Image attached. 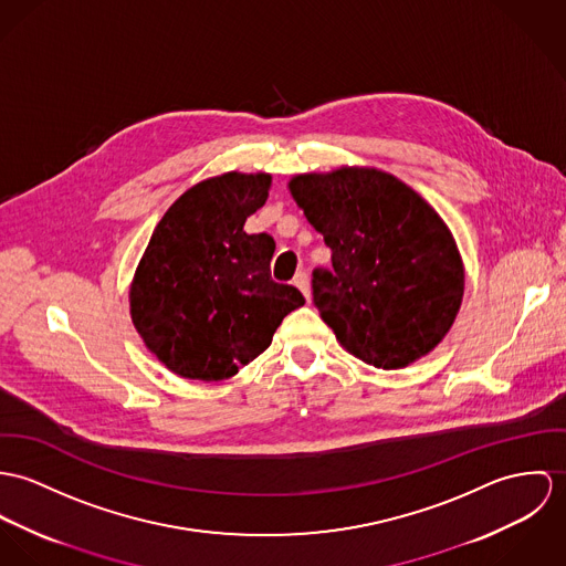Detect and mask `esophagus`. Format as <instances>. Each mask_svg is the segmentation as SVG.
<instances>
[{"label":"esophagus","instance_id":"1","mask_svg":"<svg viewBox=\"0 0 566 566\" xmlns=\"http://www.w3.org/2000/svg\"><path fill=\"white\" fill-rule=\"evenodd\" d=\"M293 284H295V286L302 291V295H304L306 300H311V282H308V275H306L304 271H300V273L295 275Z\"/></svg>","mask_w":566,"mask_h":566}]
</instances>
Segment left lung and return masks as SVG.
Segmentation results:
<instances>
[{"instance_id":"obj_1","label":"left lung","mask_w":566,"mask_h":566,"mask_svg":"<svg viewBox=\"0 0 566 566\" xmlns=\"http://www.w3.org/2000/svg\"><path fill=\"white\" fill-rule=\"evenodd\" d=\"M295 203L332 250L314 271V306L345 352L377 369H403L451 329L464 264L439 212L376 167L300 174Z\"/></svg>"}]
</instances>
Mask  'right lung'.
Instances as JSON below:
<instances>
[{
  "label": "right lung",
  "mask_w": 566,
  "mask_h": 566,
  "mask_svg": "<svg viewBox=\"0 0 566 566\" xmlns=\"http://www.w3.org/2000/svg\"><path fill=\"white\" fill-rule=\"evenodd\" d=\"M269 174L228 171L182 192L158 221L129 284V316L145 347L176 376H237L306 300L271 280L275 243L248 234Z\"/></svg>",
  "instance_id": "add662e5"
}]
</instances>
